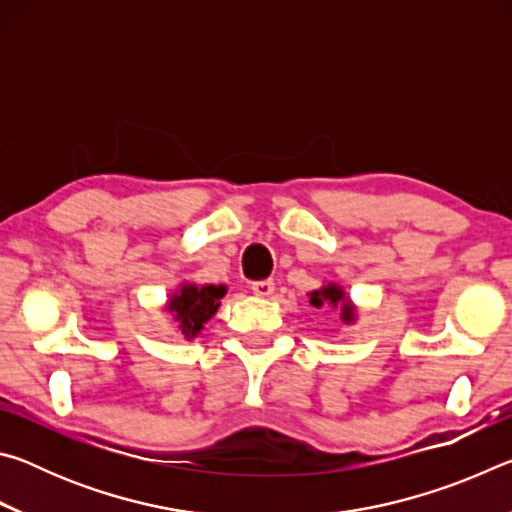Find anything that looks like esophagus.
I'll list each match as a JSON object with an SVG mask.
<instances>
[{
  "instance_id": "obj_1",
  "label": "esophagus",
  "mask_w": 512,
  "mask_h": 512,
  "mask_svg": "<svg viewBox=\"0 0 512 512\" xmlns=\"http://www.w3.org/2000/svg\"><path fill=\"white\" fill-rule=\"evenodd\" d=\"M250 289H253L255 296L268 298L275 291V282L273 280H257V282H253V287H250Z\"/></svg>"
}]
</instances>
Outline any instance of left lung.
I'll return each instance as SVG.
<instances>
[{
    "label": "left lung",
    "mask_w": 512,
    "mask_h": 512,
    "mask_svg": "<svg viewBox=\"0 0 512 512\" xmlns=\"http://www.w3.org/2000/svg\"><path fill=\"white\" fill-rule=\"evenodd\" d=\"M309 305L316 309H325V307L341 309V320L348 325L354 320V314H357V309H354L352 302L345 298V291L339 287V284H325L323 289L311 291Z\"/></svg>",
    "instance_id": "left-lung-1"
}]
</instances>
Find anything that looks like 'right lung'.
<instances>
[{"label": "right lung", "mask_w": 512, "mask_h": 512, "mask_svg": "<svg viewBox=\"0 0 512 512\" xmlns=\"http://www.w3.org/2000/svg\"><path fill=\"white\" fill-rule=\"evenodd\" d=\"M225 296L223 284H180V289L169 298L167 311H171L173 318L183 332L185 339H196L201 334L203 325L210 320L216 309L221 305V298Z\"/></svg>", "instance_id": "right-lung-1"}]
</instances>
